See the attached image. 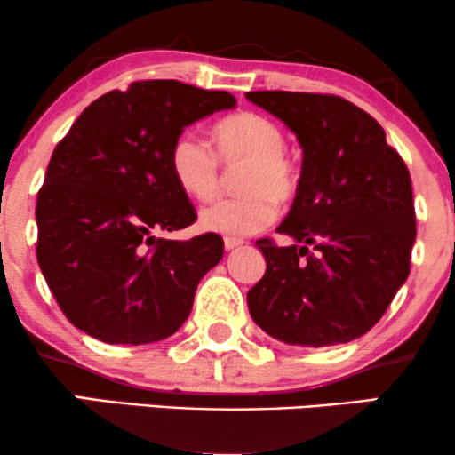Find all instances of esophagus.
Wrapping results in <instances>:
<instances>
[{
  "label": "esophagus",
  "mask_w": 455,
  "mask_h": 455,
  "mask_svg": "<svg viewBox=\"0 0 455 455\" xmlns=\"http://www.w3.org/2000/svg\"><path fill=\"white\" fill-rule=\"evenodd\" d=\"M242 243H243V239H239V237H224V248H227V250L239 248Z\"/></svg>",
  "instance_id": "34e87169"
}]
</instances>
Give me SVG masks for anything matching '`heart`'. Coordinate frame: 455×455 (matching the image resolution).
<instances>
[{"label":"heart","mask_w":455,"mask_h":455,"mask_svg":"<svg viewBox=\"0 0 455 455\" xmlns=\"http://www.w3.org/2000/svg\"><path fill=\"white\" fill-rule=\"evenodd\" d=\"M212 148L192 132H181L169 151L177 186L196 201L220 195L224 169L235 171L239 195L212 203L201 212V224L227 235L259 233L278 216L299 190V171L284 154L286 137L263 115L243 111L224 117L212 128Z\"/></svg>","instance_id":"b5f03b06"}]
</instances>
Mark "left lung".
<instances>
[{"mask_svg":"<svg viewBox=\"0 0 455 455\" xmlns=\"http://www.w3.org/2000/svg\"><path fill=\"white\" fill-rule=\"evenodd\" d=\"M304 148L299 190L248 291L254 323L275 340L329 347L363 336L409 278L415 203L402 156L372 115L331 93L250 92ZM313 245L315 253L309 252Z\"/></svg>","mask_w":455,"mask_h":455,"instance_id":"8db88e82","label":"left lung"}]
</instances>
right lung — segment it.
I'll return each instance as SVG.
<instances>
[{"mask_svg": "<svg viewBox=\"0 0 455 455\" xmlns=\"http://www.w3.org/2000/svg\"><path fill=\"white\" fill-rule=\"evenodd\" d=\"M235 102L180 81H134L93 100L57 143L36 201V257L72 325L107 344L158 342L184 325L224 242L156 237L196 220L169 151L186 126Z\"/></svg>", "mask_w": 455, "mask_h": 455, "instance_id": "1", "label": "right lung"}]
</instances>
